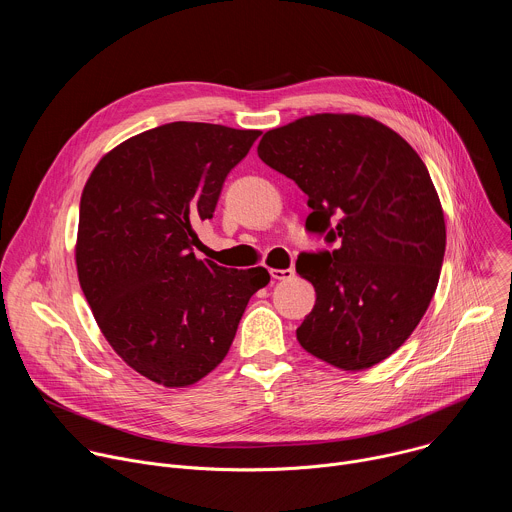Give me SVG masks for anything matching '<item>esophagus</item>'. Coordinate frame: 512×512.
Here are the masks:
<instances>
[{"label":"esophagus","mask_w":512,"mask_h":512,"mask_svg":"<svg viewBox=\"0 0 512 512\" xmlns=\"http://www.w3.org/2000/svg\"><path fill=\"white\" fill-rule=\"evenodd\" d=\"M296 275L294 269H271V277L277 279V281H283V279H291Z\"/></svg>","instance_id":"esophagus-1"}]
</instances>
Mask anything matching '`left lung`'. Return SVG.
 <instances>
[{
	"instance_id": "left-lung-1",
	"label": "left lung",
	"mask_w": 512,
	"mask_h": 512,
	"mask_svg": "<svg viewBox=\"0 0 512 512\" xmlns=\"http://www.w3.org/2000/svg\"><path fill=\"white\" fill-rule=\"evenodd\" d=\"M257 154L308 194L306 229L336 243L298 257L316 289L298 342L336 369H371L411 336L440 281L446 221L425 164L397 131L354 113L271 129Z\"/></svg>"
}]
</instances>
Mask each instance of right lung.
Listing matches in <instances>:
<instances>
[{"label": "right lung", "mask_w": 512, "mask_h": 512, "mask_svg": "<svg viewBox=\"0 0 512 512\" xmlns=\"http://www.w3.org/2000/svg\"><path fill=\"white\" fill-rule=\"evenodd\" d=\"M257 129L174 121L137 133L91 172L75 245L83 294L133 371L176 389L227 356L265 267L196 259L194 227L212 218L227 174Z\"/></svg>", "instance_id": "obj_1"}]
</instances>
